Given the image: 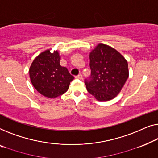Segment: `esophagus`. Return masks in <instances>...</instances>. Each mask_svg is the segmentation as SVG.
I'll use <instances>...</instances> for the list:
<instances>
[{
	"instance_id": "esophagus-1",
	"label": "esophagus",
	"mask_w": 158,
	"mask_h": 158,
	"mask_svg": "<svg viewBox=\"0 0 158 158\" xmlns=\"http://www.w3.org/2000/svg\"><path fill=\"white\" fill-rule=\"evenodd\" d=\"M75 78L76 79H82V75L81 74H79L77 75V76L75 77Z\"/></svg>"
}]
</instances>
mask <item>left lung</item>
Returning <instances> with one entry per match:
<instances>
[{"mask_svg": "<svg viewBox=\"0 0 158 158\" xmlns=\"http://www.w3.org/2000/svg\"><path fill=\"white\" fill-rule=\"evenodd\" d=\"M89 59L91 75L84 80L86 89L97 100H111L128 79L127 61L120 53L104 44L91 52Z\"/></svg>", "mask_w": 158, "mask_h": 158, "instance_id": "8db88e82", "label": "left lung"}]
</instances>
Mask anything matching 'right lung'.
Returning a JSON list of instances; mask_svg holds the SVG:
<instances>
[{
	"mask_svg": "<svg viewBox=\"0 0 158 158\" xmlns=\"http://www.w3.org/2000/svg\"><path fill=\"white\" fill-rule=\"evenodd\" d=\"M60 56L56 51L42 52L32 62L29 69L31 81L40 94L56 98L68 90L74 79L66 67L60 65Z\"/></svg>",
	"mask_w": 158,
	"mask_h": 158,
	"instance_id": "right-lung-1",
	"label": "right lung"
}]
</instances>
